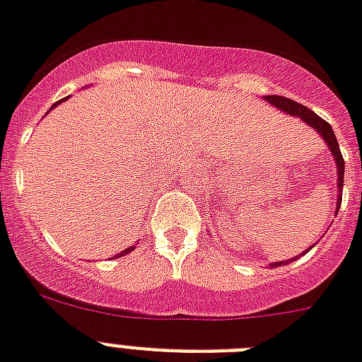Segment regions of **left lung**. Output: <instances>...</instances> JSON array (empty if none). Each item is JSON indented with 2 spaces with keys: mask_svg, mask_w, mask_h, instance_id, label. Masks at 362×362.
Returning <instances> with one entry per match:
<instances>
[{
  "mask_svg": "<svg viewBox=\"0 0 362 362\" xmlns=\"http://www.w3.org/2000/svg\"><path fill=\"white\" fill-rule=\"evenodd\" d=\"M265 99L270 103V105H274L276 108L287 112V114H291V115H296V117H300V119L305 121L308 124H311L313 129L320 132V136L324 138V141L327 144V147H329V153H333V156H335L337 173H339V189H341V193H342V186H344V158H342L341 148H339V141H337V136H335V132H333V129H331V124L327 123V121L322 119L320 115H317L313 110H309L308 106L300 105V103L293 101V99H287V97H281V95H267ZM341 202H342V199L339 197L337 209L341 208ZM294 259H296V257H294ZM278 265H284V261H279V263H272V267H278Z\"/></svg>",
  "mask_w": 362,
  "mask_h": 362,
  "instance_id": "left-lung-1",
  "label": "left lung"
}]
</instances>
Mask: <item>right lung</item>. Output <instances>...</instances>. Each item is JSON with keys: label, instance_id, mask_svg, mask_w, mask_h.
Returning <instances> with one entry per match:
<instances>
[{"label": "right lung", "instance_id": "obj_1", "mask_svg": "<svg viewBox=\"0 0 362 362\" xmlns=\"http://www.w3.org/2000/svg\"><path fill=\"white\" fill-rule=\"evenodd\" d=\"M66 99H68V97H66ZM59 103H60V101H59ZM59 103H54L53 106H57V105H59ZM132 250H134V247H132V248H127V250L119 252V254H117V256H115V257H121V256H124V254H129V252H132Z\"/></svg>", "mask_w": 362, "mask_h": 362}]
</instances>
